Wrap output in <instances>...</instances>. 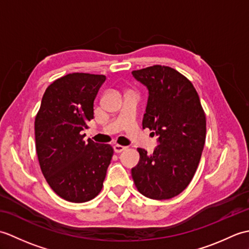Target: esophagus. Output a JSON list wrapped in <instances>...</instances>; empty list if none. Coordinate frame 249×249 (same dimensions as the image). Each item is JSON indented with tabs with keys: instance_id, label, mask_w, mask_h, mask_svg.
Segmentation results:
<instances>
[{
	"instance_id": "1",
	"label": "esophagus",
	"mask_w": 249,
	"mask_h": 249,
	"mask_svg": "<svg viewBox=\"0 0 249 249\" xmlns=\"http://www.w3.org/2000/svg\"><path fill=\"white\" fill-rule=\"evenodd\" d=\"M126 149H127V147L126 146H123V145H119V144H115L114 146H113V151H114V153H121V152H123V151H125Z\"/></svg>"
}]
</instances>
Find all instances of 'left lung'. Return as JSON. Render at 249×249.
Masks as SVG:
<instances>
[{"label": "left lung", "mask_w": 249, "mask_h": 249, "mask_svg": "<svg viewBox=\"0 0 249 249\" xmlns=\"http://www.w3.org/2000/svg\"><path fill=\"white\" fill-rule=\"evenodd\" d=\"M149 92L142 127L154 130L153 154L138 147L139 162L131 169L137 189L147 198L166 200L188 186L202 154L206 121L193 83L171 67L154 65L134 71Z\"/></svg>", "instance_id": "obj_1"}]
</instances>
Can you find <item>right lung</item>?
I'll return each instance as SVG.
<instances>
[{
    "instance_id": "add662e5",
    "label": "right lung",
    "mask_w": 249,
    "mask_h": 249,
    "mask_svg": "<svg viewBox=\"0 0 249 249\" xmlns=\"http://www.w3.org/2000/svg\"><path fill=\"white\" fill-rule=\"evenodd\" d=\"M105 80L83 72L57 79L47 88L35 118L41 172L52 190L71 202L96 197L113 155L109 144L84 141L81 133L94 118V100Z\"/></svg>"
}]
</instances>
